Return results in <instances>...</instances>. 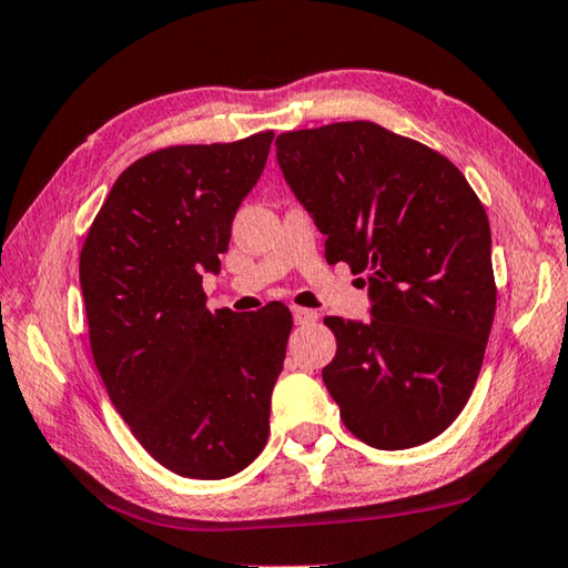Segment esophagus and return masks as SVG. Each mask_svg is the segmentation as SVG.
<instances>
[{"label":"esophagus","instance_id":"1","mask_svg":"<svg viewBox=\"0 0 568 568\" xmlns=\"http://www.w3.org/2000/svg\"><path fill=\"white\" fill-rule=\"evenodd\" d=\"M293 317L297 325H305V323H313V320H317V313L315 311H307V307H293Z\"/></svg>","mask_w":568,"mask_h":568}]
</instances>
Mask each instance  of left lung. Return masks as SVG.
Wrapping results in <instances>:
<instances>
[{
    "mask_svg": "<svg viewBox=\"0 0 568 568\" xmlns=\"http://www.w3.org/2000/svg\"><path fill=\"white\" fill-rule=\"evenodd\" d=\"M275 146L327 263L367 273L373 317H325L339 417L369 447L425 445L467 405L491 333L487 211L449 159L373 121L285 131Z\"/></svg>",
    "mask_w": 568,
    "mask_h": 568,
    "instance_id": "obj_1",
    "label": "left lung"
}]
</instances>
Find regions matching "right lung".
Returning <instances> with one entry per match:
<instances>
[{"instance_id": "add662e5", "label": "right lung", "mask_w": 568, "mask_h": 568, "mask_svg": "<svg viewBox=\"0 0 568 568\" xmlns=\"http://www.w3.org/2000/svg\"><path fill=\"white\" fill-rule=\"evenodd\" d=\"M273 131L159 149L109 191L79 257L91 355L141 447L191 479H225L261 455L293 315L211 313L231 223L261 179Z\"/></svg>"}]
</instances>
